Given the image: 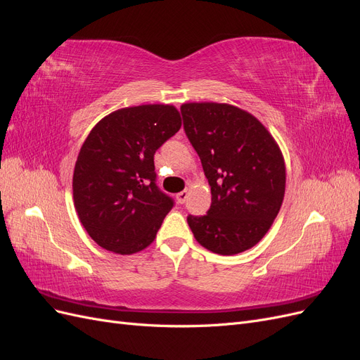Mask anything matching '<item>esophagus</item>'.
Returning a JSON list of instances; mask_svg holds the SVG:
<instances>
[{"mask_svg": "<svg viewBox=\"0 0 360 360\" xmlns=\"http://www.w3.org/2000/svg\"><path fill=\"white\" fill-rule=\"evenodd\" d=\"M188 191H181V192H179L177 193V201H179V204H184V201H186V198H188Z\"/></svg>", "mask_w": 360, "mask_h": 360, "instance_id": "obj_1", "label": "esophagus"}]
</instances>
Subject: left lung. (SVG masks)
<instances>
[{
  "label": "left lung",
  "instance_id": "1",
  "mask_svg": "<svg viewBox=\"0 0 360 360\" xmlns=\"http://www.w3.org/2000/svg\"><path fill=\"white\" fill-rule=\"evenodd\" d=\"M183 127L212 188V205L188 224L205 249L219 255L255 246L279 213L285 163L258 120L226 103H184Z\"/></svg>",
  "mask_w": 360,
  "mask_h": 360
}]
</instances>
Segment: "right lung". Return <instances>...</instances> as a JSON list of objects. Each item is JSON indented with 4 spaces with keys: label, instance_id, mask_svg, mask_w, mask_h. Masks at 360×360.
<instances>
[{
    "label": "right lung",
    "instance_id": "add662e5",
    "mask_svg": "<svg viewBox=\"0 0 360 360\" xmlns=\"http://www.w3.org/2000/svg\"><path fill=\"white\" fill-rule=\"evenodd\" d=\"M180 127L172 105L123 108L93 127L75 165L73 201L97 245L130 255L155 240L174 205L156 184L155 153Z\"/></svg>",
    "mask_w": 360,
    "mask_h": 360
}]
</instances>
